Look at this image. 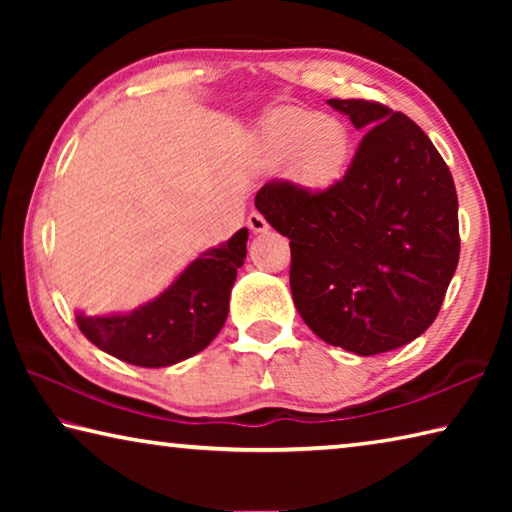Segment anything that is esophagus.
<instances>
[{
    "instance_id": "34e87169",
    "label": "esophagus",
    "mask_w": 512,
    "mask_h": 512,
    "mask_svg": "<svg viewBox=\"0 0 512 512\" xmlns=\"http://www.w3.org/2000/svg\"><path fill=\"white\" fill-rule=\"evenodd\" d=\"M248 228L255 232V235H259V232H266L268 230V223H266V219L262 214H257V212H253L248 216Z\"/></svg>"
}]
</instances>
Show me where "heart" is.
Wrapping results in <instances>:
<instances>
[{"mask_svg": "<svg viewBox=\"0 0 512 512\" xmlns=\"http://www.w3.org/2000/svg\"><path fill=\"white\" fill-rule=\"evenodd\" d=\"M257 146L268 167H289L302 192L325 196L348 176L354 140L339 117L282 108L266 117Z\"/></svg>", "mask_w": 512, "mask_h": 512, "instance_id": "1", "label": "heart"}]
</instances>
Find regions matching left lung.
<instances>
[{"mask_svg":"<svg viewBox=\"0 0 512 512\" xmlns=\"http://www.w3.org/2000/svg\"><path fill=\"white\" fill-rule=\"evenodd\" d=\"M363 135L343 183L311 196L268 183L255 196L289 237L291 293L318 339L359 357L427 329L458 266L454 178L422 128L363 99H329Z\"/></svg>","mask_w":512,"mask_h":512,"instance_id":"1","label":"left lung"}]
</instances>
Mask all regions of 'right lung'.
<instances>
[{
  "label": "right lung",
  "mask_w": 512,
  "mask_h": 512,
  "mask_svg": "<svg viewBox=\"0 0 512 512\" xmlns=\"http://www.w3.org/2000/svg\"><path fill=\"white\" fill-rule=\"evenodd\" d=\"M246 241L248 230L241 228L192 259L160 296L119 314L76 311V323L99 350L133 366L167 368L194 357L214 341L228 318Z\"/></svg>",
  "instance_id": "1"
}]
</instances>
